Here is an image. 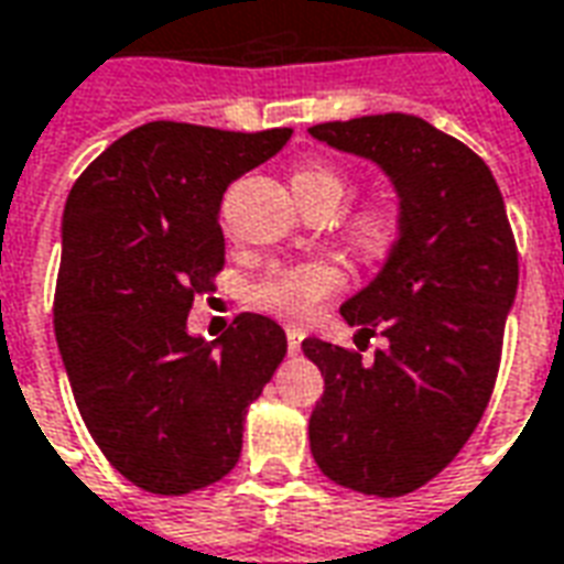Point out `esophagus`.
<instances>
[{"label": "esophagus", "mask_w": 564, "mask_h": 564, "mask_svg": "<svg viewBox=\"0 0 564 564\" xmlns=\"http://www.w3.org/2000/svg\"><path fill=\"white\" fill-rule=\"evenodd\" d=\"M302 338H305V332L302 329H295V326H290V329H286V344H290V354H299Z\"/></svg>", "instance_id": "esophagus-1"}]
</instances>
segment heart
<instances>
[{
  "mask_svg": "<svg viewBox=\"0 0 564 564\" xmlns=\"http://www.w3.org/2000/svg\"><path fill=\"white\" fill-rule=\"evenodd\" d=\"M293 196L305 210L323 208L335 210L350 189L347 174L332 165V162H307L295 169ZM402 232V205L395 196H371L359 202L350 217L344 223V238L356 257L378 259L399 241ZM344 271L332 265L326 259H311V262H295L281 269L265 271L253 286H250V305L283 323L305 326L317 317L323 305L332 295L341 293Z\"/></svg>",
  "mask_w": 564,
  "mask_h": 564,
  "instance_id": "heart-1",
  "label": "heart"
}]
</instances>
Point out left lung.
<instances>
[{
	"label": "left lung",
	"instance_id": "1",
	"mask_svg": "<svg viewBox=\"0 0 564 564\" xmlns=\"http://www.w3.org/2000/svg\"><path fill=\"white\" fill-rule=\"evenodd\" d=\"M311 135L378 162L402 198L387 265L341 305L359 341L380 335L387 350L366 366L350 347L302 341L326 380L311 453L344 489L408 496L456 459L484 416L520 253L496 177L459 139L411 115L317 123Z\"/></svg>",
	"mask_w": 564,
	"mask_h": 564
}]
</instances>
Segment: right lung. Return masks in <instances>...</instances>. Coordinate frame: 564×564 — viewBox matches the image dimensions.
Instances as JSON below:
<instances>
[{
	"label": "right lung",
	"mask_w": 564,
	"mask_h": 564,
	"mask_svg": "<svg viewBox=\"0 0 564 564\" xmlns=\"http://www.w3.org/2000/svg\"><path fill=\"white\" fill-rule=\"evenodd\" d=\"M290 135L153 120L96 156L68 193L56 344L93 441L144 492L186 496L232 471L247 408L286 356L274 319L238 314L205 344L186 314L226 265V186Z\"/></svg>",
	"instance_id": "add662e5"
}]
</instances>
